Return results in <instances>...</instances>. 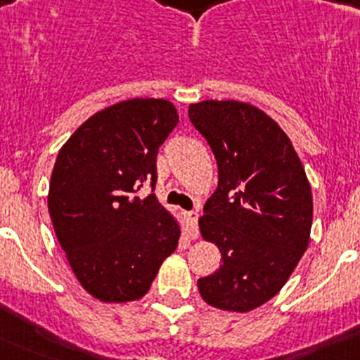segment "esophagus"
Instances as JSON below:
<instances>
[{
  "label": "esophagus",
  "instance_id": "esophagus-1",
  "mask_svg": "<svg viewBox=\"0 0 360 360\" xmlns=\"http://www.w3.org/2000/svg\"><path fill=\"white\" fill-rule=\"evenodd\" d=\"M198 212L196 211H191V212H186V219L187 224H189V229H191V236L198 238Z\"/></svg>",
  "mask_w": 360,
  "mask_h": 360
}]
</instances>
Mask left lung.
<instances>
[{
  "label": "left lung",
  "instance_id": "1",
  "mask_svg": "<svg viewBox=\"0 0 360 360\" xmlns=\"http://www.w3.org/2000/svg\"><path fill=\"white\" fill-rule=\"evenodd\" d=\"M189 119L214 153L218 189L198 219L221 265L198 279L203 301L250 311L288 281L310 241L311 189L287 133L240 101L191 104Z\"/></svg>",
  "mask_w": 360,
  "mask_h": 360
}]
</instances>
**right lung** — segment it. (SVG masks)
I'll return each instance as SVG.
<instances>
[{
	"mask_svg": "<svg viewBox=\"0 0 360 360\" xmlns=\"http://www.w3.org/2000/svg\"><path fill=\"white\" fill-rule=\"evenodd\" d=\"M178 124L164 98H129L97 111L57 155L49 189L53 231L91 297H144L180 240V224L155 193L157 155Z\"/></svg>",
	"mask_w": 360,
	"mask_h": 360,
	"instance_id": "1",
	"label": "right lung"
}]
</instances>
